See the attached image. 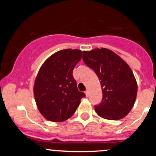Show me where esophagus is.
Wrapping results in <instances>:
<instances>
[{"mask_svg": "<svg viewBox=\"0 0 156 156\" xmlns=\"http://www.w3.org/2000/svg\"><path fill=\"white\" fill-rule=\"evenodd\" d=\"M85 95H86V97H88V96H89V91L88 90L85 91Z\"/></svg>", "mask_w": 156, "mask_h": 156, "instance_id": "obj_1", "label": "esophagus"}]
</instances>
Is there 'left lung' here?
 Instances as JSON below:
<instances>
[{
  "label": "left lung",
  "instance_id": "8db88e82",
  "mask_svg": "<svg viewBox=\"0 0 156 156\" xmlns=\"http://www.w3.org/2000/svg\"><path fill=\"white\" fill-rule=\"evenodd\" d=\"M84 63L95 72L100 79L103 100L95 106L99 116L119 120L130 112L136 101L137 84L127 63L106 48L83 51Z\"/></svg>",
  "mask_w": 156,
  "mask_h": 156
}]
</instances>
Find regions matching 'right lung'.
<instances>
[{
    "instance_id": "1",
    "label": "right lung",
    "mask_w": 156,
    "mask_h": 156,
    "mask_svg": "<svg viewBox=\"0 0 156 156\" xmlns=\"http://www.w3.org/2000/svg\"><path fill=\"white\" fill-rule=\"evenodd\" d=\"M82 57L78 49H66L53 53L38 71L34 84V96L41 114L53 122L72 117L85 97L77 87L72 72Z\"/></svg>"
}]
</instances>
